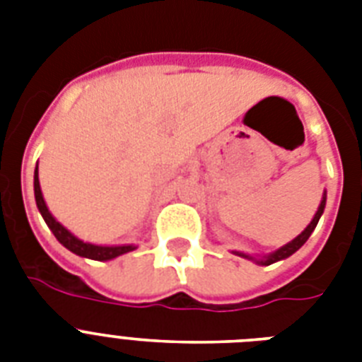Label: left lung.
I'll return each instance as SVG.
<instances>
[{
    "label": "left lung",
    "mask_w": 362,
    "mask_h": 362,
    "mask_svg": "<svg viewBox=\"0 0 362 362\" xmlns=\"http://www.w3.org/2000/svg\"><path fill=\"white\" fill-rule=\"evenodd\" d=\"M323 210H325V197H323V201H321L320 209H317V212H315V216H314V220L310 221V226L306 227V229H304V231L300 233V235H298L297 238H295V240H291V242H289V244H286V246H284V247H280L278 252H274V253H272V255H269V257L259 259V263H261V264H272V263H276V261H280V259H286V257H289V255H293V253L297 252L298 247L303 246L304 242L308 240L310 235L314 233L315 226H317V221H320L321 214H323ZM238 255H242V257L252 259V257H250V255H244V253H238Z\"/></svg>",
    "instance_id": "obj_1"
}]
</instances>
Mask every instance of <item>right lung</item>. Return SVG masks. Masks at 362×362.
<instances>
[{"instance_id": "1", "label": "right lung", "mask_w": 362, "mask_h": 362, "mask_svg": "<svg viewBox=\"0 0 362 362\" xmlns=\"http://www.w3.org/2000/svg\"><path fill=\"white\" fill-rule=\"evenodd\" d=\"M33 189H35V201H37V209L41 212V216L47 221V226L50 227V231L54 233V237L58 238L62 244H64L67 250H71L76 255H81V257H88V259H95V261H109V259H115L122 253H127L131 250H135L133 246H93V244H88V242L78 240L76 237H73L67 229H65L62 223L54 220L52 214L48 212L47 204H45V199H42L41 193V186H39V175H37L35 169V176H33Z\"/></svg>"}]
</instances>
